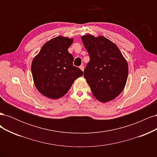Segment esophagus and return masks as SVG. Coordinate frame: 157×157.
<instances>
[{"mask_svg": "<svg viewBox=\"0 0 157 157\" xmlns=\"http://www.w3.org/2000/svg\"><path fill=\"white\" fill-rule=\"evenodd\" d=\"M80 69H81L82 71H84V65H80Z\"/></svg>", "mask_w": 157, "mask_h": 157, "instance_id": "obj_1", "label": "esophagus"}]
</instances>
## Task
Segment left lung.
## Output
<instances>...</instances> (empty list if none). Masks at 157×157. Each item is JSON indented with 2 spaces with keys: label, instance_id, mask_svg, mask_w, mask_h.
Returning <instances> with one entry per match:
<instances>
[{
  "label": "left lung",
  "instance_id": "left-lung-1",
  "mask_svg": "<svg viewBox=\"0 0 157 157\" xmlns=\"http://www.w3.org/2000/svg\"><path fill=\"white\" fill-rule=\"evenodd\" d=\"M81 39L90 59L84 77L98 101H110L125 87L128 75L127 61L117 45L105 37L85 35Z\"/></svg>",
  "mask_w": 157,
  "mask_h": 157
}]
</instances>
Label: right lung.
Masks as SVG:
<instances>
[{
  "instance_id": "obj_1",
  "label": "right lung",
  "mask_w": 157,
  "mask_h": 157,
  "mask_svg": "<svg viewBox=\"0 0 157 157\" xmlns=\"http://www.w3.org/2000/svg\"><path fill=\"white\" fill-rule=\"evenodd\" d=\"M73 42L68 37L56 36L46 42L33 59V81L43 96L54 99L63 96L75 80L83 75L73 66V56L68 52Z\"/></svg>"
}]
</instances>
